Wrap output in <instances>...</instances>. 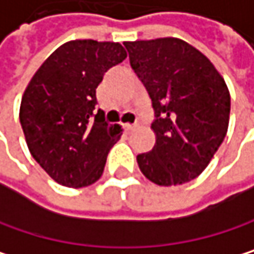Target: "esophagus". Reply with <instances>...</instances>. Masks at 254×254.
<instances>
[{"label": "esophagus", "instance_id": "34e87169", "mask_svg": "<svg viewBox=\"0 0 254 254\" xmlns=\"http://www.w3.org/2000/svg\"><path fill=\"white\" fill-rule=\"evenodd\" d=\"M137 128V126L135 125H131V123H125L123 125V129L126 131V132H131V131H134Z\"/></svg>", "mask_w": 254, "mask_h": 254}]
</instances>
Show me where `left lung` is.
Wrapping results in <instances>:
<instances>
[{"instance_id": "left-lung-1", "label": "left lung", "mask_w": 254, "mask_h": 254, "mask_svg": "<svg viewBox=\"0 0 254 254\" xmlns=\"http://www.w3.org/2000/svg\"><path fill=\"white\" fill-rule=\"evenodd\" d=\"M123 44L156 117V144L137 156L141 173L159 186L196 179L228 132L231 96L223 77L205 55L180 38Z\"/></svg>"}]
</instances>
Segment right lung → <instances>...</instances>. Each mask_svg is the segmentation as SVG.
Here are the masks:
<instances>
[{
	"label": "right lung",
	"mask_w": 254,
	"mask_h": 254,
	"mask_svg": "<svg viewBox=\"0 0 254 254\" xmlns=\"http://www.w3.org/2000/svg\"><path fill=\"white\" fill-rule=\"evenodd\" d=\"M125 58L119 43L74 40L58 47L31 78L20 125L32 158L59 185L84 188L102 176L122 126L93 113L96 87Z\"/></svg>",
	"instance_id": "add662e5"
}]
</instances>
